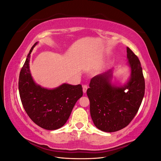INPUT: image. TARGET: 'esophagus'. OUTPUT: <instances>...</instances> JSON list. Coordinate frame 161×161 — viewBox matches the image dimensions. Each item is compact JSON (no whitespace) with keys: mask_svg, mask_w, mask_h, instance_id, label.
<instances>
[{"mask_svg":"<svg viewBox=\"0 0 161 161\" xmlns=\"http://www.w3.org/2000/svg\"><path fill=\"white\" fill-rule=\"evenodd\" d=\"M87 89H88V86H87V85H83V86H82V91H83L84 93H85V92H86Z\"/></svg>","mask_w":161,"mask_h":161,"instance_id":"34e87169","label":"esophagus"}]
</instances>
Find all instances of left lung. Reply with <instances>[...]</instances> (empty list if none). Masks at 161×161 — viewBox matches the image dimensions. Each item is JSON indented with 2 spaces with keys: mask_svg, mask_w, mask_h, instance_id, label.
<instances>
[{
  "mask_svg": "<svg viewBox=\"0 0 161 161\" xmlns=\"http://www.w3.org/2000/svg\"><path fill=\"white\" fill-rule=\"evenodd\" d=\"M130 76L126 83L112 82L114 69L94 76L86 91L92 121L99 130L114 132L133 119L144 98L145 81L138 58L127 47Z\"/></svg>",
  "mask_w": 161,
  "mask_h": 161,
  "instance_id": "left-lung-1",
  "label": "left lung"
}]
</instances>
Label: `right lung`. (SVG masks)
<instances>
[{
	"instance_id": "obj_1",
	"label": "right lung",
	"mask_w": 161,
	"mask_h": 161,
	"mask_svg": "<svg viewBox=\"0 0 161 161\" xmlns=\"http://www.w3.org/2000/svg\"><path fill=\"white\" fill-rule=\"evenodd\" d=\"M37 43L31 48L21 70L19 95L25 111L33 122L43 129L54 130L66 124L83 92L80 85L64 83L49 89L36 83L30 72V60L31 53Z\"/></svg>"
}]
</instances>
